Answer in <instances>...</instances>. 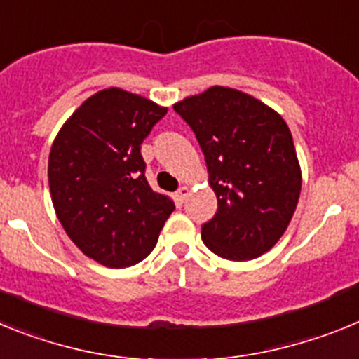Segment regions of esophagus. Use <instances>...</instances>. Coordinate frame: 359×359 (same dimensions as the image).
Instances as JSON below:
<instances>
[{
	"instance_id": "34e87169",
	"label": "esophagus",
	"mask_w": 359,
	"mask_h": 359,
	"mask_svg": "<svg viewBox=\"0 0 359 359\" xmlns=\"http://www.w3.org/2000/svg\"><path fill=\"white\" fill-rule=\"evenodd\" d=\"M190 194V187H187V185H183V187H180V190H177V199H180V201H185L187 199V196Z\"/></svg>"
}]
</instances>
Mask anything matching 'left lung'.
I'll return each instance as SVG.
<instances>
[{
    "label": "left lung",
    "instance_id": "8db88e82",
    "mask_svg": "<svg viewBox=\"0 0 359 359\" xmlns=\"http://www.w3.org/2000/svg\"><path fill=\"white\" fill-rule=\"evenodd\" d=\"M174 111L194 131L217 196L203 243L228 261L261 257L284 236L302 189L287 123L252 95L224 86L183 98Z\"/></svg>",
    "mask_w": 359,
    "mask_h": 359
}]
</instances>
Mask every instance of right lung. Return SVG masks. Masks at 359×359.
<instances>
[{
    "instance_id": "1",
    "label": "right lung",
    "mask_w": 359,
    "mask_h": 359,
    "mask_svg": "<svg viewBox=\"0 0 359 359\" xmlns=\"http://www.w3.org/2000/svg\"><path fill=\"white\" fill-rule=\"evenodd\" d=\"M167 107L120 88L97 91L57 133L48 158L53 208L79 250L129 268L154 250L174 210L145 180L140 145Z\"/></svg>"
}]
</instances>
